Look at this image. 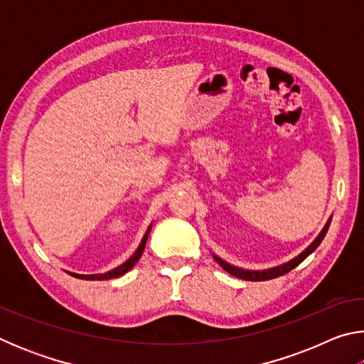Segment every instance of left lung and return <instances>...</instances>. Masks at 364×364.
Instances as JSON below:
<instances>
[{
    "instance_id": "obj_1",
    "label": "left lung",
    "mask_w": 364,
    "mask_h": 364,
    "mask_svg": "<svg viewBox=\"0 0 364 364\" xmlns=\"http://www.w3.org/2000/svg\"><path fill=\"white\" fill-rule=\"evenodd\" d=\"M329 223H331V220L328 221V223H326V226L323 228V231L319 232V236L315 239V241L311 242V245H308V249H305L304 252H301V254H300L299 257H295L294 260H291L289 263L281 264V267H278V268H271V269H264V271H247V269H241V268L231 267L230 263L223 262V260H221V258H218V257H215V260L218 262L220 267L223 268L225 271H228V273L232 274V276H236V278H239V279H245V281H267V279H274V278H278V276L286 274V273H289V271H291V269H294L295 267H297V264H300L301 262H304L305 258H306L308 255H310L311 252L315 250L319 244H321V241H323L324 236H326V232H328Z\"/></svg>"
}]
</instances>
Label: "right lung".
Wrapping results in <instances>:
<instances>
[{
  "label": "right lung",
  "mask_w": 364,
  "mask_h": 364,
  "mask_svg": "<svg viewBox=\"0 0 364 364\" xmlns=\"http://www.w3.org/2000/svg\"><path fill=\"white\" fill-rule=\"evenodd\" d=\"M149 231H151V226H149V230L146 231L144 237H143V241H141L138 250L134 252L133 257L128 258V260H127L125 263L120 264L119 268H115V269L109 271V273H104V274H90V276H85V274H73V273H70V274H72V276H75V278H80V279H91V281H95V279H110V278H119V276L125 274L128 269H132V268H133V264L138 262V258H139V257H141V254H143V252H144L146 241H147V236H149Z\"/></svg>",
  "instance_id": "right-lung-1"
}]
</instances>
